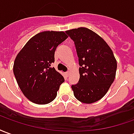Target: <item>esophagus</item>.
Instances as JSON below:
<instances>
[{
    "label": "esophagus",
    "mask_w": 134,
    "mask_h": 134,
    "mask_svg": "<svg viewBox=\"0 0 134 134\" xmlns=\"http://www.w3.org/2000/svg\"><path fill=\"white\" fill-rule=\"evenodd\" d=\"M70 72H69V71H68V72H65V75H66V76H67V77H69V75H70Z\"/></svg>",
    "instance_id": "34e87169"
}]
</instances>
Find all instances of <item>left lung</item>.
Listing matches in <instances>:
<instances>
[{"instance_id":"1","label":"left lung","mask_w":134,"mask_h":134,"mask_svg":"<svg viewBox=\"0 0 134 134\" xmlns=\"http://www.w3.org/2000/svg\"><path fill=\"white\" fill-rule=\"evenodd\" d=\"M75 44L79 58L80 80L72 85L74 96L83 103L100 100L115 77L117 62L103 38L87 28L66 31Z\"/></svg>"}]
</instances>
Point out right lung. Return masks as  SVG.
Returning <instances> with one entry per match:
<instances>
[{"mask_svg":"<svg viewBox=\"0 0 134 134\" xmlns=\"http://www.w3.org/2000/svg\"><path fill=\"white\" fill-rule=\"evenodd\" d=\"M67 37L64 31L40 32L31 38L16 56L13 74L23 94L34 103H51L64 82L51 64L54 62L57 47Z\"/></svg>","mask_w":134,"mask_h":134,"instance_id":"add662e5","label":"right lung"}]
</instances>
